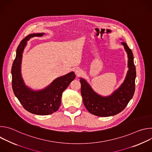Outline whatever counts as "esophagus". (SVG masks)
<instances>
[{
	"label": "esophagus",
	"instance_id": "obj_1",
	"mask_svg": "<svg viewBox=\"0 0 152 152\" xmlns=\"http://www.w3.org/2000/svg\"><path fill=\"white\" fill-rule=\"evenodd\" d=\"M75 73L77 76H79L81 75L82 73V70L79 68H77L76 70H75Z\"/></svg>",
	"mask_w": 152,
	"mask_h": 152
}]
</instances>
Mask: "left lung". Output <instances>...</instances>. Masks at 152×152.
<instances>
[{"label": "left lung", "mask_w": 152, "mask_h": 152, "mask_svg": "<svg viewBox=\"0 0 152 152\" xmlns=\"http://www.w3.org/2000/svg\"><path fill=\"white\" fill-rule=\"evenodd\" d=\"M128 56L129 70L126 79L119 88L111 96L102 97L96 93L84 79H81V94L85 107L91 114L99 117H110L121 113L134 94L136 69L132 50L121 42Z\"/></svg>", "instance_id": "left-lung-1"}]
</instances>
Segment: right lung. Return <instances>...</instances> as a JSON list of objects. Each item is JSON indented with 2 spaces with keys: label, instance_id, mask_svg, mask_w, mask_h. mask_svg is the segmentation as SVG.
<instances>
[{
  "label": "right lung",
  "instance_id": "add662e5",
  "mask_svg": "<svg viewBox=\"0 0 152 152\" xmlns=\"http://www.w3.org/2000/svg\"><path fill=\"white\" fill-rule=\"evenodd\" d=\"M43 34H32L21 40L17 49L16 56L13 62L12 87L14 93L21 105L28 112L40 115L51 114L58 110L61 102V96L76 77L74 72L59 77L53 80L45 90L34 91L29 88L21 77V62L23 50L27 41L34 37H41Z\"/></svg>",
  "mask_w": 152,
  "mask_h": 152
}]
</instances>
